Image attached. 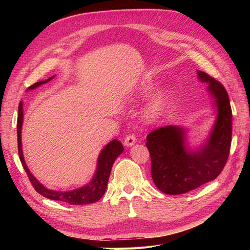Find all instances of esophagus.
<instances>
[{"label":"esophagus","instance_id":"esophagus-1","mask_svg":"<svg viewBox=\"0 0 250 250\" xmlns=\"http://www.w3.org/2000/svg\"><path fill=\"white\" fill-rule=\"evenodd\" d=\"M135 142H137V138H135V135L132 134V133L128 134L127 137L125 138V140H124V144H125V146H127V147L134 145Z\"/></svg>","mask_w":250,"mask_h":250}]
</instances>
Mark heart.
<instances>
[{
	"label": "heart",
	"mask_w": 250,
	"mask_h": 250,
	"mask_svg": "<svg viewBox=\"0 0 250 250\" xmlns=\"http://www.w3.org/2000/svg\"><path fill=\"white\" fill-rule=\"evenodd\" d=\"M164 102H165V95L164 94L157 95L152 100V102L149 104V106L147 108V115L149 117H154L155 115H157V113L162 109Z\"/></svg>",
	"instance_id": "b5f03b06"
}]
</instances>
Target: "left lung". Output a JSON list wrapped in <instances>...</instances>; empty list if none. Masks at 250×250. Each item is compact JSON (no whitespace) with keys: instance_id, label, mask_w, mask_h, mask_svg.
<instances>
[{"instance_id":"obj_1","label":"left lung","mask_w":250,"mask_h":250,"mask_svg":"<svg viewBox=\"0 0 250 250\" xmlns=\"http://www.w3.org/2000/svg\"><path fill=\"white\" fill-rule=\"evenodd\" d=\"M201 81L208 83L215 98L218 117L209 139L197 151L185 148V130L166 126L147 135L151 157V176L160 191L169 195L190 192L214 180L228 162L231 144V107L225 87L208 74L197 71Z\"/></svg>"}]
</instances>
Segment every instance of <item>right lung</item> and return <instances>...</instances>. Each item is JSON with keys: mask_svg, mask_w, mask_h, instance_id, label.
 Here are the masks:
<instances>
[{"mask_svg": "<svg viewBox=\"0 0 250 250\" xmlns=\"http://www.w3.org/2000/svg\"><path fill=\"white\" fill-rule=\"evenodd\" d=\"M53 77L47 79L46 81H40L36 82L31 86H29V89H33L37 86H40L43 83L50 81ZM21 125H22V103L21 102L19 105V115H18V150L21 163L24 167L30 183L35 188L37 193L42 195L43 197L52 199V200H58L66 202L69 204H88L93 203L99 200L105 193L106 190L108 178L110 175V171L113 163H115L116 158L123 152V145L118 140H112L108 143L104 149L101 151V153L98 158V166L94 178L92 181L77 190H73L69 192H59V191H53L49 188H44L39 180L35 179V177L30 173L29 169L27 168L24 156H22V150H21Z\"/></svg>", "mask_w": 250, "mask_h": 250, "instance_id": "obj_1", "label": "right lung"}]
</instances>
